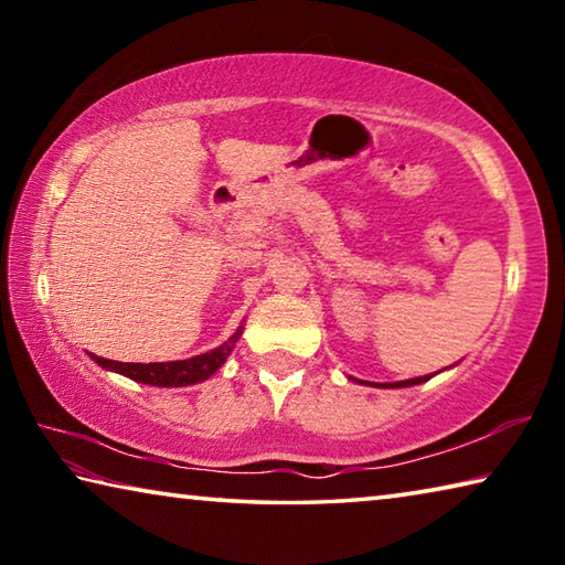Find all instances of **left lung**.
<instances>
[{
    "instance_id": "8db88e82",
    "label": "left lung",
    "mask_w": 565,
    "mask_h": 565,
    "mask_svg": "<svg viewBox=\"0 0 565 565\" xmlns=\"http://www.w3.org/2000/svg\"><path fill=\"white\" fill-rule=\"evenodd\" d=\"M428 379H434V374L418 376V379H406V381H391V384H371V381H361V379H351V381H356V384H363V386H374V388H406V386L424 384V381H428Z\"/></svg>"
}]
</instances>
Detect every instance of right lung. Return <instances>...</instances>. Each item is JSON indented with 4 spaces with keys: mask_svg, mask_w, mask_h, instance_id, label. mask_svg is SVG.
I'll use <instances>...</instances> for the list:
<instances>
[{
    "mask_svg": "<svg viewBox=\"0 0 565 565\" xmlns=\"http://www.w3.org/2000/svg\"><path fill=\"white\" fill-rule=\"evenodd\" d=\"M244 327H238L228 341L222 347H216L206 353H199V356L181 359V361H157V363H121L111 359H102L89 353L92 361H97L102 369L114 371V374H121L131 381H139V384L149 386H161V388H179V386H191L199 384V381H206L214 376L218 369L224 366L228 353L234 351L238 337H242Z\"/></svg>",
    "mask_w": 565,
    "mask_h": 565,
    "instance_id": "1",
    "label": "right lung"
}]
</instances>
